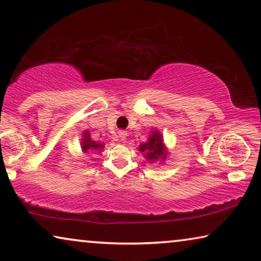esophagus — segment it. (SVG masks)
Returning a JSON list of instances; mask_svg holds the SVG:
<instances>
[{"instance_id":"esophagus-1","label":"esophagus","mask_w":261,"mask_h":261,"mask_svg":"<svg viewBox=\"0 0 261 261\" xmlns=\"http://www.w3.org/2000/svg\"><path fill=\"white\" fill-rule=\"evenodd\" d=\"M119 135H120V138H121V140H125V139L127 138V132H125V130H120V132H119Z\"/></svg>"}]
</instances>
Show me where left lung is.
Listing matches in <instances>:
<instances>
[{"label": "left lung", "mask_w": 261, "mask_h": 261, "mask_svg": "<svg viewBox=\"0 0 261 261\" xmlns=\"http://www.w3.org/2000/svg\"><path fill=\"white\" fill-rule=\"evenodd\" d=\"M148 140H149V141L144 144H141V146L139 147L140 150L147 153L146 158L153 162L159 159H166V156H164L166 153H164L163 150V142L160 134L153 133Z\"/></svg>", "instance_id": "1"}]
</instances>
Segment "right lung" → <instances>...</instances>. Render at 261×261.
I'll list each match as a JSON object with an SVG mask.
<instances>
[{
  "mask_svg": "<svg viewBox=\"0 0 261 261\" xmlns=\"http://www.w3.org/2000/svg\"><path fill=\"white\" fill-rule=\"evenodd\" d=\"M84 138H85V139L83 140V143H82L84 151H86L89 149H99V148H102V144L95 143L94 141H91L89 132H85V134H84Z\"/></svg>",
  "mask_w": 261,
  "mask_h": 261,
  "instance_id": "add662e5",
  "label": "right lung"
}]
</instances>
